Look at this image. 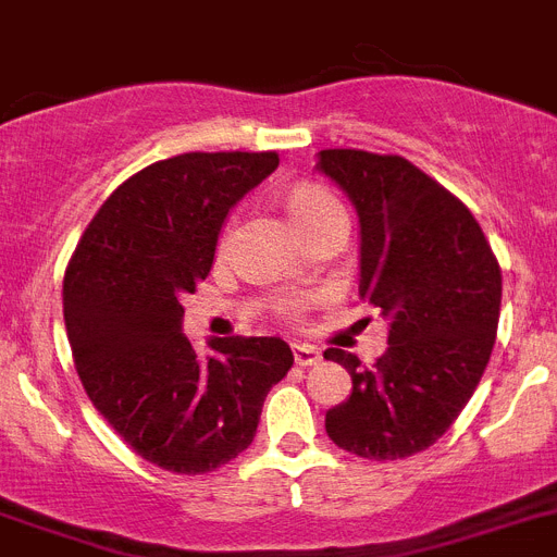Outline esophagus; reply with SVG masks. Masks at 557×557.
I'll list each match as a JSON object with an SVG mask.
<instances>
[{"label":"esophagus","instance_id":"obj_1","mask_svg":"<svg viewBox=\"0 0 557 557\" xmlns=\"http://www.w3.org/2000/svg\"><path fill=\"white\" fill-rule=\"evenodd\" d=\"M320 359H322V354L314 348V345H294V362H297V366H302V368L317 366Z\"/></svg>","mask_w":557,"mask_h":557}]
</instances>
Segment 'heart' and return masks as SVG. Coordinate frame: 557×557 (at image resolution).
<instances>
[{
    "instance_id": "obj_1",
    "label": "heart",
    "mask_w": 557,
    "mask_h": 557,
    "mask_svg": "<svg viewBox=\"0 0 557 557\" xmlns=\"http://www.w3.org/2000/svg\"><path fill=\"white\" fill-rule=\"evenodd\" d=\"M286 212L288 218H292L294 226L300 228L302 237L311 235V232H317V228L325 226V223L331 221H345V212L343 207H339V200L317 184L294 186V189L286 195ZM228 240H232V221L223 226L218 246L226 249ZM306 308H308V297H286V300L280 302V311H283L288 320H300V314L306 311Z\"/></svg>"
}]
</instances>
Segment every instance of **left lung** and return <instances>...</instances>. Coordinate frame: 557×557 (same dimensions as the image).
<instances>
[{
    "label": "left lung",
    "mask_w": 557,
    "mask_h": 557,
    "mask_svg": "<svg viewBox=\"0 0 557 557\" xmlns=\"http://www.w3.org/2000/svg\"><path fill=\"white\" fill-rule=\"evenodd\" d=\"M317 170L357 209L359 297L391 322L376 366L325 350L354 382L325 413V430L362 459H405L445 436L481 382L502 269L473 212L401 156L322 149Z\"/></svg>",
    "instance_id": "obj_1"
}]
</instances>
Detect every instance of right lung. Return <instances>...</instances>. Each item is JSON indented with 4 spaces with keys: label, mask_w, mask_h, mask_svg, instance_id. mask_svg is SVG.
Wrapping results in <instances>:
<instances>
[{
    "label": "right lung",
    "mask_w": 557,
    "mask_h": 557,
    "mask_svg": "<svg viewBox=\"0 0 557 557\" xmlns=\"http://www.w3.org/2000/svg\"><path fill=\"white\" fill-rule=\"evenodd\" d=\"M277 152H184L135 172L101 203L64 271V325L84 391L141 459L198 475L251 445L269 391L294 366L280 336L181 334L228 209Z\"/></svg>",
    "instance_id": "add662e5"
}]
</instances>
